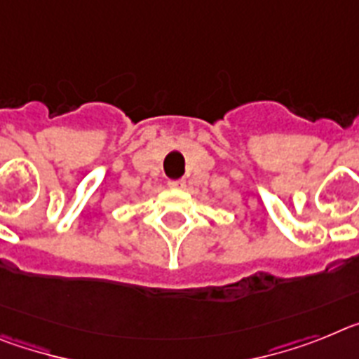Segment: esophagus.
<instances>
[{
	"mask_svg": "<svg viewBox=\"0 0 359 359\" xmlns=\"http://www.w3.org/2000/svg\"><path fill=\"white\" fill-rule=\"evenodd\" d=\"M171 189H184L186 188V182L184 180H170V184H168Z\"/></svg>",
	"mask_w": 359,
	"mask_h": 359,
	"instance_id": "obj_1",
	"label": "esophagus"
}]
</instances>
